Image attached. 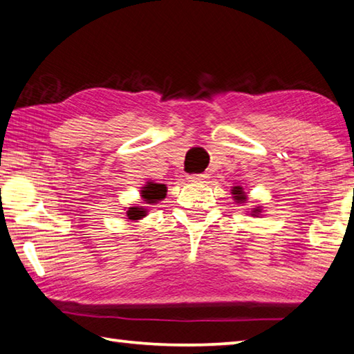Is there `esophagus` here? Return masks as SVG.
<instances>
[{"label":"esophagus","mask_w":354,"mask_h":354,"mask_svg":"<svg viewBox=\"0 0 354 354\" xmlns=\"http://www.w3.org/2000/svg\"><path fill=\"white\" fill-rule=\"evenodd\" d=\"M207 178V175H203V173H198V175H189L187 179L192 183H203Z\"/></svg>","instance_id":"obj_1"}]
</instances>
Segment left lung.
I'll list each match as a JSON object with an SVG mask.
<instances>
[{"label":"left lung","instance_id":"1","mask_svg":"<svg viewBox=\"0 0 354 354\" xmlns=\"http://www.w3.org/2000/svg\"><path fill=\"white\" fill-rule=\"evenodd\" d=\"M234 195H236V200H239V201H243L245 200V195H243V192H242V189L241 187H234ZM256 212H261L259 209H254V214Z\"/></svg>","mask_w":354,"mask_h":354}]
</instances>
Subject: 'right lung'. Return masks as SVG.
Returning a JSON list of instances; mask_svg holds the SVG:
<instances>
[{
  "label": "right lung",
  "instance_id": "1",
  "mask_svg": "<svg viewBox=\"0 0 354 354\" xmlns=\"http://www.w3.org/2000/svg\"><path fill=\"white\" fill-rule=\"evenodd\" d=\"M165 194H167L165 184L148 183L142 190V196L147 203H154L158 200H162V198H165ZM145 212L147 211H143L142 207H129V211L127 214H128L129 220H139L142 217H145Z\"/></svg>",
  "mask_w": 354,
  "mask_h": 354
}]
</instances>
